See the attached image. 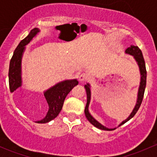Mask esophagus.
I'll return each mask as SVG.
<instances>
[{
	"label": "esophagus",
	"instance_id": "34e87169",
	"mask_svg": "<svg viewBox=\"0 0 157 157\" xmlns=\"http://www.w3.org/2000/svg\"><path fill=\"white\" fill-rule=\"evenodd\" d=\"M87 77H88L87 74H86V73H82V74H80V75H79L78 79L80 82H83V81H84L85 80H86V79H87Z\"/></svg>",
	"mask_w": 157,
	"mask_h": 157
}]
</instances>
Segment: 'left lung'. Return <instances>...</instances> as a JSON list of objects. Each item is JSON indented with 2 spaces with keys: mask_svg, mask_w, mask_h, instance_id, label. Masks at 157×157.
Masks as SVG:
<instances>
[{
  "mask_svg": "<svg viewBox=\"0 0 157 157\" xmlns=\"http://www.w3.org/2000/svg\"><path fill=\"white\" fill-rule=\"evenodd\" d=\"M125 54L127 55H132L134 57V60L137 62V65H138L139 71H140V85H139L138 90H137V102H136L135 106L133 109L132 112L130 114L129 116L126 118L125 120H124L123 121H121V123H120L118 124V127H120L121 125L124 124V123H126L127 121H129L131 118H132L134 116L136 113H137V110L140 108V105H141L142 100H143L144 94L145 91V87H146V82H147V71H146V66H145V61L144 59L143 54L142 52L140 51V49L137 46L135 45H131L129 48H128L125 50ZM85 89H86V96H87V101H86V105L85 107V115H86V118L93 126H95L96 128H99L101 130H105V131H112V130H115L116 128H109L105 126H104L103 124H102L101 123H99L97 120L95 119L93 116H92L91 114L90 113V111H89V105L90 103V99H91V90H90V83H86L84 86ZM117 127V128H118Z\"/></svg>",
  "mask_w": 157,
  "mask_h": 157,
  "instance_id": "obj_1",
  "label": "left lung"
}]
</instances>
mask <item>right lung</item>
<instances>
[{
    "mask_svg": "<svg viewBox=\"0 0 157 157\" xmlns=\"http://www.w3.org/2000/svg\"><path fill=\"white\" fill-rule=\"evenodd\" d=\"M40 33L39 28H34L28 36L17 45L13 55L9 67V86L10 92H14L23 85L22 80V59L26 50V46ZM78 84L77 79L65 80L59 82L44 91V96L48 104V111L43 119L36 123L43 124L49 122L56 118L62 109L64 99L73 88Z\"/></svg>",
    "mask_w": 157,
    "mask_h": 157,
    "instance_id": "add662e5",
    "label": "right lung"
}]
</instances>
